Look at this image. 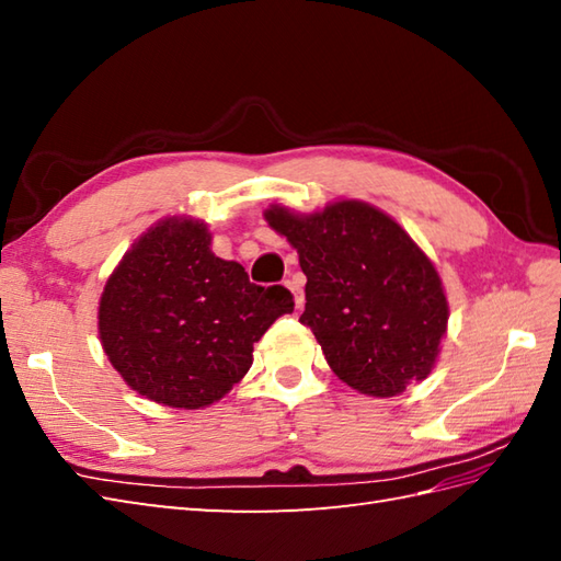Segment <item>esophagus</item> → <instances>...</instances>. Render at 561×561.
<instances>
[{
    "mask_svg": "<svg viewBox=\"0 0 561 561\" xmlns=\"http://www.w3.org/2000/svg\"><path fill=\"white\" fill-rule=\"evenodd\" d=\"M284 284H287V289L294 294V304H296V308H304L306 299H304V289H301V284L296 282V279H287Z\"/></svg>",
    "mask_w": 561,
    "mask_h": 561,
    "instance_id": "esophagus-1",
    "label": "esophagus"
}]
</instances>
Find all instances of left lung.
Wrapping results in <instances>:
<instances>
[{
    "label": "left lung",
    "instance_id": "obj_1",
    "mask_svg": "<svg viewBox=\"0 0 561 561\" xmlns=\"http://www.w3.org/2000/svg\"><path fill=\"white\" fill-rule=\"evenodd\" d=\"M265 219L296 248L306 311L332 371L364 396L392 398L436 364L448 301L434 262L388 214L359 199Z\"/></svg>",
    "mask_w": 561,
    "mask_h": 561
}]
</instances>
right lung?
I'll list each match as a JSON object with an SVG mask.
<instances>
[{"label":"right lung","instance_id":"add662e5","mask_svg":"<svg viewBox=\"0 0 561 561\" xmlns=\"http://www.w3.org/2000/svg\"><path fill=\"white\" fill-rule=\"evenodd\" d=\"M209 245L205 221L163 219L137 238L101 294L103 352L129 388L165 408L221 400L248 374L253 344L294 311L289 289L257 287Z\"/></svg>","mask_w":561,"mask_h":561}]
</instances>
